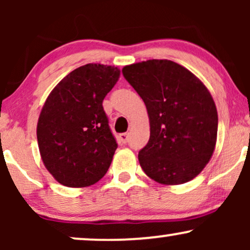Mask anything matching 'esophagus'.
Returning a JSON list of instances; mask_svg holds the SVG:
<instances>
[{"mask_svg":"<svg viewBox=\"0 0 250 250\" xmlns=\"http://www.w3.org/2000/svg\"><path fill=\"white\" fill-rule=\"evenodd\" d=\"M128 140H129V134L123 133L120 135V141H121L122 143H127Z\"/></svg>","mask_w":250,"mask_h":250,"instance_id":"34e87169","label":"esophagus"}]
</instances>
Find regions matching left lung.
<instances>
[{"label":"left lung","instance_id":"1","mask_svg":"<svg viewBox=\"0 0 250 250\" xmlns=\"http://www.w3.org/2000/svg\"><path fill=\"white\" fill-rule=\"evenodd\" d=\"M122 73L148 111L150 137L139 153L143 171L166 186L193 180L216 145L217 110L207 87L169 60L134 63Z\"/></svg>","mask_w":250,"mask_h":250}]
</instances>
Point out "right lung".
Listing matches in <instances>:
<instances>
[{"label": "right lung", "instance_id": "add662e5", "mask_svg": "<svg viewBox=\"0 0 250 250\" xmlns=\"http://www.w3.org/2000/svg\"><path fill=\"white\" fill-rule=\"evenodd\" d=\"M119 77L117 67L88 63L62 79L45 100L36 130L40 154L65 187L94 185L110 167L117 143L102 102Z\"/></svg>", "mask_w": 250, "mask_h": 250}]
</instances>
